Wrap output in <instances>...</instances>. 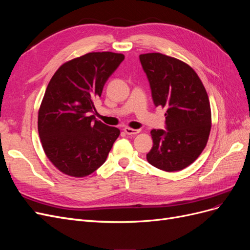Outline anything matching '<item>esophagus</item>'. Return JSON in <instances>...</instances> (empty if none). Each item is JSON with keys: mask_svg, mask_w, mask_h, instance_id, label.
Instances as JSON below:
<instances>
[{"mask_svg": "<svg viewBox=\"0 0 250 250\" xmlns=\"http://www.w3.org/2000/svg\"><path fill=\"white\" fill-rule=\"evenodd\" d=\"M124 131L128 135H134V134H138L141 132L140 129H133V128H130V127H125Z\"/></svg>", "mask_w": 250, "mask_h": 250, "instance_id": "34e87169", "label": "esophagus"}]
</instances>
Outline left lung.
<instances>
[{
	"mask_svg": "<svg viewBox=\"0 0 250 250\" xmlns=\"http://www.w3.org/2000/svg\"><path fill=\"white\" fill-rule=\"evenodd\" d=\"M155 106L166 109L168 130L152 129L147 161L167 172L180 171L197 160L211 127L208 96L199 76L183 60L162 53L141 54Z\"/></svg>",
	"mask_w": 250,
	"mask_h": 250,
	"instance_id": "8db88e82",
	"label": "left lung"
}]
</instances>
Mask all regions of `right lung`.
Returning a JSON list of instances; mask_svg holds the SVG:
<instances>
[{
	"mask_svg": "<svg viewBox=\"0 0 250 250\" xmlns=\"http://www.w3.org/2000/svg\"><path fill=\"white\" fill-rule=\"evenodd\" d=\"M124 58L121 53H87L60 65L51 78L37 127L44 153L65 175L85 177L95 172L120 135L119 128L103 124L89 112Z\"/></svg>",
	"mask_w": 250,
	"mask_h": 250,
	"instance_id": "right-lung-1",
	"label": "right lung"
}]
</instances>
